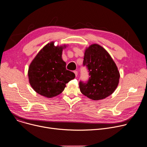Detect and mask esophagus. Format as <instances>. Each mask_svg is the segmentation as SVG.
Masks as SVG:
<instances>
[{
	"instance_id": "obj_1",
	"label": "esophagus",
	"mask_w": 147,
	"mask_h": 147,
	"mask_svg": "<svg viewBox=\"0 0 147 147\" xmlns=\"http://www.w3.org/2000/svg\"><path fill=\"white\" fill-rule=\"evenodd\" d=\"M75 75H76V77H77V75H78V71H74Z\"/></svg>"
}]
</instances>
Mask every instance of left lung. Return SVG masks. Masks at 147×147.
I'll use <instances>...</instances> for the list:
<instances>
[{
    "instance_id": "8db88e82",
    "label": "left lung",
    "mask_w": 147,
    "mask_h": 147,
    "mask_svg": "<svg viewBox=\"0 0 147 147\" xmlns=\"http://www.w3.org/2000/svg\"><path fill=\"white\" fill-rule=\"evenodd\" d=\"M83 66H86L89 79L86 82L80 81L81 92L92 100H100L111 95L116 89L120 73L109 53L98 44L87 48Z\"/></svg>"
}]
</instances>
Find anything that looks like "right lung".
<instances>
[{"instance_id":"add662e5","label":"right lung","mask_w":147,"mask_h":147,"mask_svg":"<svg viewBox=\"0 0 147 147\" xmlns=\"http://www.w3.org/2000/svg\"><path fill=\"white\" fill-rule=\"evenodd\" d=\"M67 45H54V42L42 49L29 66V82L34 90L44 96L53 98L61 94L66 84L75 78L74 73L67 70L61 58L63 49Z\"/></svg>"}]
</instances>
